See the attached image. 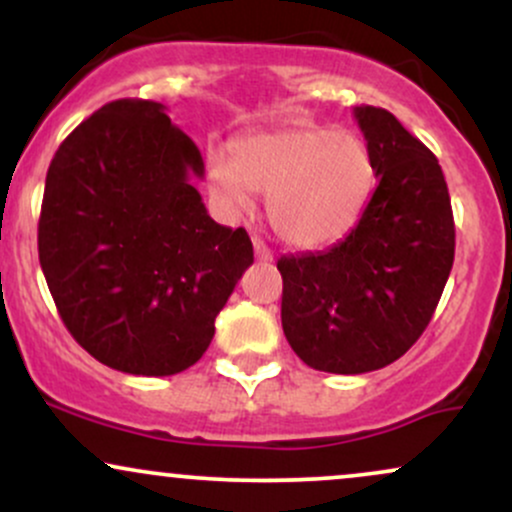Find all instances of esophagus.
Masks as SVG:
<instances>
[{"mask_svg": "<svg viewBox=\"0 0 512 512\" xmlns=\"http://www.w3.org/2000/svg\"><path fill=\"white\" fill-rule=\"evenodd\" d=\"M252 248H255V257H257V260H260V262H272V260H274L272 250H269L267 245H264L262 240L257 238V236L252 238Z\"/></svg>", "mask_w": 512, "mask_h": 512, "instance_id": "obj_1", "label": "esophagus"}]
</instances>
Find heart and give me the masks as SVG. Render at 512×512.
Wrapping results in <instances>:
<instances>
[{
  "label": "heart",
  "instance_id": "obj_1",
  "mask_svg": "<svg viewBox=\"0 0 512 512\" xmlns=\"http://www.w3.org/2000/svg\"><path fill=\"white\" fill-rule=\"evenodd\" d=\"M207 180L228 211H248L250 192L269 197L276 236L293 248L317 250L354 226L373 190L375 166L358 134L296 125L240 139L231 163L211 156Z\"/></svg>",
  "mask_w": 512,
  "mask_h": 512
}]
</instances>
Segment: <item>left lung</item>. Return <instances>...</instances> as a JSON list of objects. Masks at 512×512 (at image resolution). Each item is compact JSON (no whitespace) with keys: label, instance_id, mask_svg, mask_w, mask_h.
<instances>
[{"label":"left lung","instance_id":"left-lung-1","mask_svg":"<svg viewBox=\"0 0 512 512\" xmlns=\"http://www.w3.org/2000/svg\"><path fill=\"white\" fill-rule=\"evenodd\" d=\"M375 187L332 248L281 257V327L305 366L358 375L390 366L424 334L455 260V221L438 158L395 115L354 108Z\"/></svg>","mask_w":512,"mask_h":512}]
</instances>
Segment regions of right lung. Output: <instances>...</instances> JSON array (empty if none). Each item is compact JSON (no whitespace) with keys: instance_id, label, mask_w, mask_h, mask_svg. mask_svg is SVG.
Returning a JSON list of instances; mask_svg holds the SVG:
<instances>
[{"instance_id":"obj_1","label":"right lung","mask_w":512,"mask_h":512,"mask_svg":"<svg viewBox=\"0 0 512 512\" xmlns=\"http://www.w3.org/2000/svg\"><path fill=\"white\" fill-rule=\"evenodd\" d=\"M199 149L166 105L122 98L60 144L45 178L38 255L72 337L129 375L195 366L252 260L245 228L207 214Z\"/></svg>"}]
</instances>
